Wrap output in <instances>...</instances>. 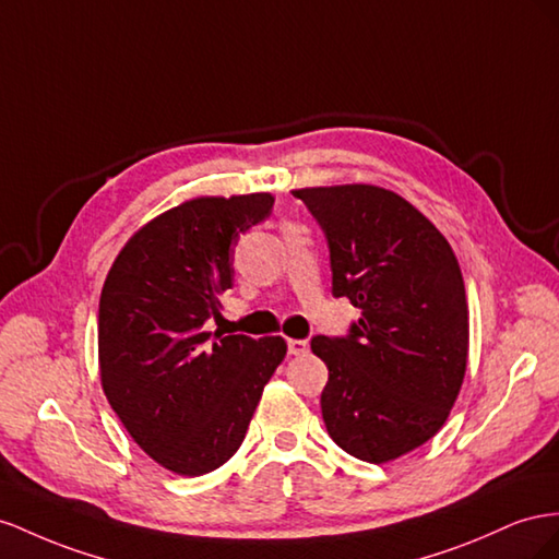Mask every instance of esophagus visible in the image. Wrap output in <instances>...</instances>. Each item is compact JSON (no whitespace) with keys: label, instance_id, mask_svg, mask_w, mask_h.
I'll return each instance as SVG.
<instances>
[{"label":"esophagus","instance_id":"34e87169","mask_svg":"<svg viewBox=\"0 0 559 559\" xmlns=\"http://www.w3.org/2000/svg\"><path fill=\"white\" fill-rule=\"evenodd\" d=\"M307 350H309L307 340H288V354L290 356H305Z\"/></svg>","mask_w":559,"mask_h":559}]
</instances>
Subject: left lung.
<instances>
[{
    "label": "left lung",
    "instance_id": "8db88e82",
    "mask_svg": "<svg viewBox=\"0 0 559 559\" xmlns=\"http://www.w3.org/2000/svg\"><path fill=\"white\" fill-rule=\"evenodd\" d=\"M325 231L332 295L360 318L346 337L311 340L328 365L321 395L330 438L386 464L448 421L468 360L464 276L433 222L374 185L295 189Z\"/></svg>",
    "mask_w": 559,
    "mask_h": 559
}]
</instances>
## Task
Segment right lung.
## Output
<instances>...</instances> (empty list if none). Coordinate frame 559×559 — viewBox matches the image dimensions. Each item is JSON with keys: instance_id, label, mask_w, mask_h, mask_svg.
I'll return each mask as SVG.
<instances>
[{"instance_id": "right-lung-1", "label": "right lung", "mask_w": 559, "mask_h": 559, "mask_svg": "<svg viewBox=\"0 0 559 559\" xmlns=\"http://www.w3.org/2000/svg\"><path fill=\"white\" fill-rule=\"evenodd\" d=\"M274 197H199L162 213L121 248L103 285L98 360L103 391L131 438L158 466L203 475L236 454L283 337L205 330L231 288L238 234Z\"/></svg>"}]
</instances>
